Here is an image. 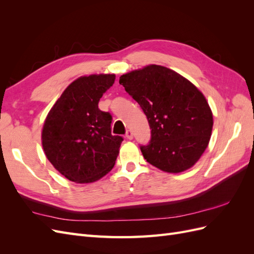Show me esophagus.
Returning a JSON list of instances; mask_svg holds the SVG:
<instances>
[{"label": "esophagus", "instance_id": "esophagus-1", "mask_svg": "<svg viewBox=\"0 0 254 254\" xmlns=\"http://www.w3.org/2000/svg\"><path fill=\"white\" fill-rule=\"evenodd\" d=\"M125 136H126V139H128V140H132L133 134H132V131H131V130H127Z\"/></svg>", "mask_w": 254, "mask_h": 254}]
</instances>
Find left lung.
<instances>
[{"label": "left lung", "mask_w": 254, "mask_h": 254, "mask_svg": "<svg viewBox=\"0 0 254 254\" xmlns=\"http://www.w3.org/2000/svg\"><path fill=\"white\" fill-rule=\"evenodd\" d=\"M120 83L140 105L151 137L141 145L148 163L167 173L189 170L209 144L213 115L193 83L162 65L151 64L122 75Z\"/></svg>", "instance_id": "8db88e82"}]
</instances>
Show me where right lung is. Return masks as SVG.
<instances>
[{
    "instance_id": "right-lung-1",
    "label": "right lung",
    "mask_w": 254,
    "mask_h": 254,
    "mask_svg": "<svg viewBox=\"0 0 254 254\" xmlns=\"http://www.w3.org/2000/svg\"><path fill=\"white\" fill-rule=\"evenodd\" d=\"M114 80V74L76 79L64 91L44 122L45 156L70 181L94 182L115 164L123 137L111 134V114L98 109L99 99Z\"/></svg>"
}]
</instances>
